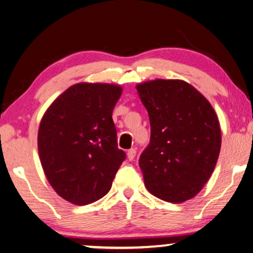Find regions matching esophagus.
<instances>
[{
    "mask_svg": "<svg viewBox=\"0 0 253 253\" xmlns=\"http://www.w3.org/2000/svg\"><path fill=\"white\" fill-rule=\"evenodd\" d=\"M135 156H136V150H135V149H129L127 152L128 161H133V159L135 158Z\"/></svg>",
    "mask_w": 253,
    "mask_h": 253,
    "instance_id": "1",
    "label": "esophagus"
}]
</instances>
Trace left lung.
Listing matches in <instances>:
<instances>
[{"label":"left lung","instance_id":"8db88e82","mask_svg":"<svg viewBox=\"0 0 253 253\" xmlns=\"http://www.w3.org/2000/svg\"><path fill=\"white\" fill-rule=\"evenodd\" d=\"M136 89L151 127L150 142L138 161L145 187L176 204L195 197L220 154L221 131L214 110L182 80H152Z\"/></svg>","mask_w":253,"mask_h":253}]
</instances>
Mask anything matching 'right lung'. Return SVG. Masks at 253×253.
Returning <instances> with one entry per match:
<instances>
[{
    "instance_id": "obj_1",
    "label": "right lung",
    "mask_w": 253,
    "mask_h": 253,
    "mask_svg": "<svg viewBox=\"0 0 253 253\" xmlns=\"http://www.w3.org/2000/svg\"><path fill=\"white\" fill-rule=\"evenodd\" d=\"M122 91L117 84H74L41 120V165L56 193L72 204L87 205L105 196L126 159L112 120Z\"/></svg>"
}]
</instances>
